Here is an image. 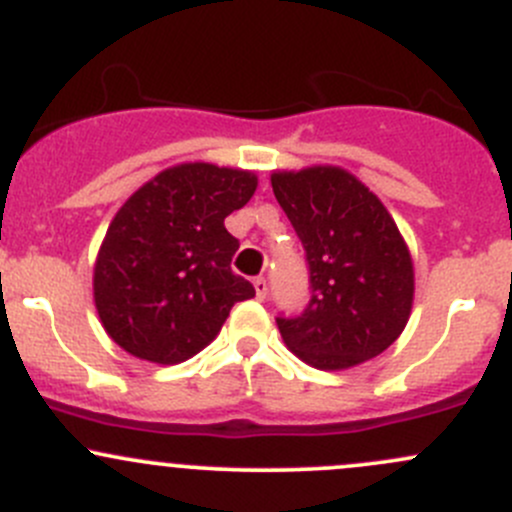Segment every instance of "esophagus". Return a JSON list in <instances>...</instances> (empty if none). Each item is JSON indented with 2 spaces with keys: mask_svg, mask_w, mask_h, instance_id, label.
Returning <instances> with one entry per match:
<instances>
[{
  "mask_svg": "<svg viewBox=\"0 0 512 512\" xmlns=\"http://www.w3.org/2000/svg\"><path fill=\"white\" fill-rule=\"evenodd\" d=\"M252 285H255V294H257V299H265L267 297V280L265 277H255V280H252Z\"/></svg>",
  "mask_w": 512,
  "mask_h": 512,
  "instance_id": "esophagus-1",
  "label": "esophagus"
}]
</instances>
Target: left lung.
<instances>
[{
    "label": "left lung",
    "mask_w": 512,
    "mask_h": 512,
    "mask_svg": "<svg viewBox=\"0 0 512 512\" xmlns=\"http://www.w3.org/2000/svg\"><path fill=\"white\" fill-rule=\"evenodd\" d=\"M272 190L309 267V304L277 317L285 344L322 371L379 356L404 332L414 302V262L389 210L332 165L272 173Z\"/></svg>",
    "instance_id": "1"
}]
</instances>
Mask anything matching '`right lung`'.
<instances>
[{
    "instance_id": "right-lung-1",
    "label": "right lung",
    "mask_w": 512,
    "mask_h": 512,
    "mask_svg": "<svg viewBox=\"0 0 512 512\" xmlns=\"http://www.w3.org/2000/svg\"><path fill=\"white\" fill-rule=\"evenodd\" d=\"M250 170L183 163L123 203L94 267V302L108 337L138 359L180 364L218 337L255 287L230 267L240 242L225 218L255 195Z\"/></svg>"
}]
</instances>
